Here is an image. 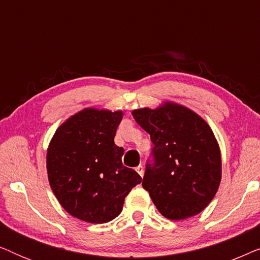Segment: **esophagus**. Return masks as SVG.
I'll return each mask as SVG.
<instances>
[{
  "label": "esophagus",
  "instance_id": "obj_1",
  "mask_svg": "<svg viewBox=\"0 0 260 260\" xmlns=\"http://www.w3.org/2000/svg\"><path fill=\"white\" fill-rule=\"evenodd\" d=\"M136 172H137L138 174H140V176H141V177H143V174H144V172H143V167H142V166H138L137 168H136Z\"/></svg>",
  "mask_w": 260,
  "mask_h": 260
}]
</instances>
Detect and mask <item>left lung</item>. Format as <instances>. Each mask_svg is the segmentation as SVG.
<instances>
[{
    "mask_svg": "<svg viewBox=\"0 0 260 260\" xmlns=\"http://www.w3.org/2000/svg\"><path fill=\"white\" fill-rule=\"evenodd\" d=\"M150 135L154 166L147 165L142 186L167 219L186 220L204 211L221 182V152L207 122L179 103L133 110Z\"/></svg>",
    "mask_w": 260,
    "mask_h": 260,
    "instance_id": "obj_1",
    "label": "left lung"
}]
</instances>
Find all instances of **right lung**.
Instances as JSON below:
<instances>
[{
  "mask_svg": "<svg viewBox=\"0 0 260 260\" xmlns=\"http://www.w3.org/2000/svg\"><path fill=\"white\" fill-rule=\"evenodd\" d=\"M123 111L85 108L53 135L46 167L49 186L62 208L91 223L111 221L142 177L122 163L124 149L113 142Z\"/></svg>",
  "mask_w": 260,
  "mask_h": 260,
  "instance_id": "obj_1",
  "label": "right lung"
}]
</instances>
